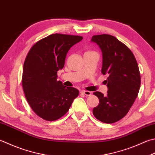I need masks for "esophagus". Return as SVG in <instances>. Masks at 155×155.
<instances>
[{
  "instance_id": "obj_1",
  "label": "esophagus",
  "mask_w": 155,
  "mask_h": 155,
  "mask_svg": "<svg viewBox=\"0 0 155 155\" xmlns=\"http://www.w3.org/2000/svg\"><path fill=\"white\" fill-rule=\"evenodd\" d=\"M81 93L86 96H90L91 95V93L90 91H82Z\"/></svg>"
}]
</instances>
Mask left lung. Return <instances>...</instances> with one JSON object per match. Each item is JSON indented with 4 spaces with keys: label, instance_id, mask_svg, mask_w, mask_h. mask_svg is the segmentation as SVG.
Listing matches in <instances>:
<instances>
[{
    "label": "left lung",
    "instance_id": "left-lung-1",
    "mask_svg": "<svg viewBox=\"0 0 155 155\" xmlns=\"http://www.w3.org/2000/svg\"><path fill=\"white\" fill-rule=\"evenodd\" d=\"M91 41L102 51V74L109 76L105 81L107 96L99 91L93 93L99 104L93 108V114L102 122L113 124L128 114L137 97L140 87L138 65L132 51L114 36L96 35Z\"/></svg>",
    "mask_w": 155,
    "mask_h": 155
}]
</instances>
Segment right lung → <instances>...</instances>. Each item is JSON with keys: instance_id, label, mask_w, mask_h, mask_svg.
<instances>
[{"instance_id": "obj_1", "label": "right lung", "mask_w": 155, "mask_h": 155, "mask_svg": "<svg viewBox=\"0 0 155 155\" xmlns=\"http://www.w3.org/2000/svg\"><path fill=\"white\" fill-rule=\"evenodd\" d=\"M82 36L54 33L31 48L23 64L22 86L27 102L42 119L55 121L67 113L79 91L57 81L66 54Z\"/></svg>"}]
</instances>
